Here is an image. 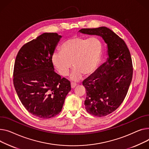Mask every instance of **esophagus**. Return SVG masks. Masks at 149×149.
Returning a JSON list of instances; mask_svg holds the SVG:
<instances>
[{
  "label": "esophagus",
  "mask_w": 149,
  "mask_h": 149,
  "mask_svg": "<svg viewBox=\"0 0 149 149\" xmlns=\"http://www.w3.org/2000/svg\"><path fill=\"white\" fill-rule=\"evenodd\" d=\"M77 86V84L76 83H74V82H72L71 83V87L72 88H75V87Z\"/></svg>",
  "instance_id": "34e87169"
}]
</instances>
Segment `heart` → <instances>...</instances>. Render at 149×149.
Instances as JSON below:
<instances>
[{"label":"heart","instance_id":"heart-1","mask_svg":"<svg viewBox=\"0 0 149 149\" xmlns=\"http://www.w3.org/2000/svg\"><path fill=\"white\" fill-rule=\"evenodd\" d=\"M103 44L97 37L90 38L73 37L65 41L61 51L52 54V61L58 73L62 76L68 74L73 66L71 79L80 81L83 76L90 75L97 70L101 60Z\"/></svg>","mask_w":149,"mask_h":149}]
</instances>
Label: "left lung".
I'll return each instance as SVG.
<instances>
[{"label":"left lung","instance_id":"8db88e82","mask_svg":"<svg viewBox=\"0 0 149 149\" xmlns=\"http://www.w3.org/2000/svg\"><path fill=\"white\" fill-rule=\"evenodd\" d=\"M79 32L100 36L107 44V61L82 82L86 111L97 117L106 116L120 107L127 93L133 75L130 52L124 40L107 27Z\"/></svg>","mask_w":149,"mask_h":149}]
</instances>
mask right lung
<instances>
[{"mask_svg": "<svg viewBox=\"0 0 149 149\" xmlns=\"http://www.w3.org/2000/svg\"><path fill=\"white\" fill-rule=\"evenodd\" d=\"M61 36L44 33L24 45L15 58L13 83L23 105L41 118L61 111L70 82L54 71L52 56Z\"/></svg>", "mask_w": 149, "mask_h": 149, "instance_id": "1", "label": "right lung"}]
</instances>
